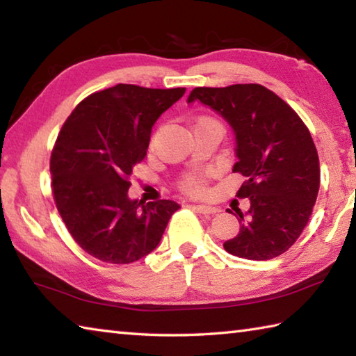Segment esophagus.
<instances>
[{"mask_svg":"<svg viewBox=\"0 0 356 356\" xmlns=\"http://www.w3.org/2000/svg\"><path fill=\"white\" fill-rule=\"evenodd\" d=\"M195 209L197 210V212L204 213V215H213V213L218 212V209L212 207V206H206V204H196Z\"/></svg>","mask_w":356,"mask_h":356,"instance_id":"obj_1","label":"esophagus"}]
</instances>
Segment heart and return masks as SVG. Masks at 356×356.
Segmentation results:
<instances>
[{"label": "heart", "instance_id": "obj_1", "mask_svg": "<svg viewBox=\"0 0 356 356\" xmlns=\"http://www.w3.org/2000/svg\"><path fill=\"white\" fill-rule=\"evenodd\" d=\"M182 186L186 193H190V195H201L204 191V179L200 176H190L185 179Z\"/></svg>", "mask_w": 356, "mask_h": 356}]
</instances>
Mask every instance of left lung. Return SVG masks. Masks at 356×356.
<instances>
[{
    "mask_svg": "<svg viewBox=\"0 0 356 356\" xmlns=\"http://www.w3.org/2000/svg\"><path fill=\"white\" fill-rule=\"evenodd\" d=\"M201 102L222 116L236 136L232 171L246 177L237 191L248 212L237 209L240 231L225 250L250 261H267L297 242L314 207L321 170L311 134L284 100L261 84L195 88Z\"/></svg>",
    "mask_w": 356,
    "mask_h": 356,
    "instance_id": "obj_1",
    "label": "left lung"
}]
</instances>
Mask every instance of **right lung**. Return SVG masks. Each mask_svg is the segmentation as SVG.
<instances>
[{"instance_id": "obj_1", "label": "right lung", "mask_w": 356, "mask_h": 356, "mask_svg": "<svg viewBox=\"0 0 356 356\" xmlns=\"http://www.w3.org/2000/svg\"><path fill=\"white\" fill-rule=\"evenodd\" d=\"M185 88L116 84L76 105L50 159L53 196L75 242L95 259L131 264L159 246L177 202L130 200L129 177L152 127Z\"/></svg>"}]
</instances>
